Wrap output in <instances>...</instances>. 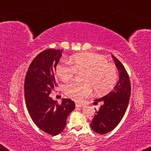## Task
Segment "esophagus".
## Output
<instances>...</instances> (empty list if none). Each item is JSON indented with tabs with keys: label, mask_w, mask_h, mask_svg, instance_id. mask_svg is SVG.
Masks as SVG:
<instances>
[{
	"label": "esophagus",
	"mask_w": 151,
	"mask_h": 151,
	"mask_svg": "<svg viewBox=\"0 0 151 151\" xmlns=\"http://www.w3.org/2000/svg\"><path fill=\"white\" fill-rule=\"evenodd\" d=\"M84 106H85V105L82 104H78V103H76V106L77 107V108H82V107H84Z\"/></svg>",
	"instance_id": "1"
}]
</instances>
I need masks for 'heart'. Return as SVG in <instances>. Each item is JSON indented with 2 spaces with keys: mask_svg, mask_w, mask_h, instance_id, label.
Masks as SVG:
<instances>
[{
  "mask_svg": "<svg viewBox=\"0 0 151 151\" xmlns=\"http://www.w3.org/2000/svg\"><path fill=\"white\" fill-rule=\"evenodd\" d=\"M70 62H61L56 67L57 75L63 81L71 80L77 72L86 71L84 76L85 83L73 82L65 86V94L72 100H82L89 96L93 88L97 93H105L116 83V67L102 55L94 53H80L72 56Z\"/></svg>",
  "mask_w": 151,
  "mask_h": 151,
  "instance_id": "b5f03b06",
  "label": "heart"
}]
</instances>
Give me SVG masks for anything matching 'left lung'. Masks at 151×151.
I'll list each match as a JSON object with an SVG mask.
<instances>
[{
	"label": "left lung",
	"instance_id": "8db88e82",
	"mask_svg": "<svg viewBox=\"0 0 151 151\" xmlns=\"http://www.w3.org/2000/svg\"><path fill=\"white\" fill-rule=\"evenodd\" d=\"M112 57L119 71V81L108 94L95 100L94 103L102 102V105L96 111L91 123L93 131L102 135L113 131L120 122L131 96V83L127 70L117 58L113 55Z\"/></svg>",
	"mask_w": 151,
	"mask_h": 151
}]
</instances>
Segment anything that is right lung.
Segmentation results:
<instances>
[{"instance_id": "1", "label": "right lung", "mask_w": 151, "mask_h": 151, "mask_svg": "<svg viewBox=\"0 0 151 151\" xmlns=\"http://www.w3.org/2000/svg\"><path fill=\"white\" fill-rule=\"evenodd\" d=\"M63 50L49 49L33 60L24 80V99L32 120L39 129L51 135L63 131L67 118L76 107L71 99H63L61 104L49 97L56 86V66Z\"/></svg>"}]
</instances>
